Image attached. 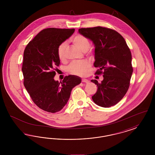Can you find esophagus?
Wrapping results in <instances>:
<instances>
[{"instance_id": "obj_1", "label": "esophagus", "mask_w": 155, "mask_h": 155, "mask_svg": "<svg viewBox=\"0 0 155 155\" xmlns=\"http://www.w3.org/2000/svg\"><path fill=\"white\" fill-rule=\"evenodd\" d=\"M82 82H85V83H88L89 82L88 80H87V79H85V78H83V79H82Z\"/></svg>"}]
</instances>
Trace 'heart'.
<instances>
[{
    "mask_svg": "<svg viewBox=\"0 0 155 155\" xmlns=\"http://www.w3.org/2000/svg\"><path fill=\"white\" fill-rule=\"evenodd\" d=\"M71 42L76 47L84 52L87 51L90 46V41L88 39L80 34L76 35L73 37L71 39ZM66 43L64 42L60 44L58 47L57 54L58 58L61 61H63L66 59ZM89 67V64L88 62L74 61L68 66L67 70L71 74L77 75H83L86 73Z\"/></svg>",
    "mask_w": 155,
    "mask_h": 155,
    "instance_id": "heart-1",
    "label": "heart"
}]
</instances>
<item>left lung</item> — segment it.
Here are the masks:
<instances>
[{
	"mask_svg": "<svg viewBox=\"0 0 155 155\" xmlns=\"http://www.w3.org/2000/svg\"><path fill=\"white\" fill-rule=\"evenodd\" d=\"M79 33L92 41L95 46L94 66L99 68L96 74H103L92 96L97 105L110 107L118 103L127 93L133 72L131 53L125 39L115 30L96 27L80 28Z\"/></svg>",
	"mask_w": 155,
	"mask_h": 155,
	"instance_id": "8db88e82",
	"label": "left lung"
}]
</instances>
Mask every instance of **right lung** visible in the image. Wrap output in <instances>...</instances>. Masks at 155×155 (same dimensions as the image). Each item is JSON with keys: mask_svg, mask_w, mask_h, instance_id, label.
<instances>
[{"mask_svg": "<svg viewBox=\"0 0 155 155\" xmlns=\"http://www.w3.org/2000/svg\"><path fill=\"white\" fill-rule=\"evenodd\" d=\"M75 29L49 28L42 30L27 45L22 71L24 85L33 102L44 110L56 113L66 104L72 89L81 83L80 77L70 75L61 82L54 80L60 60L57 49Z\"/></svg>", "mask_w": 155, "mask_h": 155, "instance_id": "1", "label": "right lung"}]
</instances>
